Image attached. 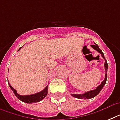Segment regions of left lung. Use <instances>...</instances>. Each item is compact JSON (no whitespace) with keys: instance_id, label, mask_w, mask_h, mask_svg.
Here are the masks:
<instances>
[{"instance_id":"8db88e82","label":"left lung","mask_w":120,"mask_h":120,"mask_svg":"<svg viewBox=\"0 0 120 120\" xmlns=\"http://www.w3.org/2000/svg\"><path fill=\"white\" fill-rule=\"evenodd\" d=\"M91 47L93 48V49H95L97 52H98L101 55V56L105 59V71H106V73H105V80L101 82V83L97 86V88L96 89L93 90H91V91H87L86 93H83V94H71V96L73 97H75L79 99H90L92 98L93 97H95V96H97L98 94L100 91L101 90V89L103 88V87L104 86V85L106 83V79H107V70H108V64H107V62H106V59L105 58L104 54L102 52V51L100 49H99L98 45L96 44L95 43H94V45H91Z\"/></svg>"}]
</instances>
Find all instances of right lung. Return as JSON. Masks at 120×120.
Returning a JSON list of instances; mask_svg holds the SVG:
<instances>
[{
  "instance_id": "obj_1",
  "label": "right lung",
  "mask_w": 120,
  "mask_h": 120,
  "mask_svg": "<svg viewBox=\"0 0 120 120\" xmlns=\"http://www.w3.org/2000/svg\"><path fill=\"white\" fill-rule=\"evenodd\" d=\"M21 48H22V47H20L19 50H20ZM18 50V51H19ZM8 85H9V86L11 88L14 93L15 94L17 98L18 99H19L20 100H21L22 101L25 103H34L38 102L42 100L44 98H45L46 96L47 95V93H48V85L46 86V87L44 88V89L42 90V91L38 92V93H37L35 94H33V95H20L19 94H18L17 91L15 90L14 89V88L12 87V86L10 85V83L8 82Z\"/></svg>"
}]
</instances>
